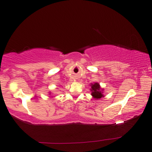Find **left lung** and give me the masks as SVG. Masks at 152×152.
I'll use <instances>...</instances> for the list:
<instances>
[{"label":"left lung","instance_id":"1","mask_svg":"<svg viewBox=\"0 0 152 152\" xmlns=\"http://www.w3.org/2000/svg\"><path fill=\"white\" fill-rule=\"evenodd\" d=\"M91 95L94 97V98L96 99H99L101 98L102 97H104L102 92L100 91L101 88L99 87V83H95L94 84H91Z\"/></svg>","mask_w":152,"mask_h":152}]
</instances>
